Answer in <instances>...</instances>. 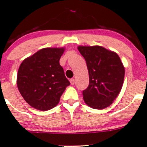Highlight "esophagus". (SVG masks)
<instances>
[{
  "instance_id": "obj_1",
  "label": "esophagus",
  "mask_w": 147,
  "mask_h": 147,
  "mask_svg": "<svg viewBox=\"0 0 147 147\" xmlns=\"http://www.w3.org/2000/svg\"><path fill=\"white\" fill-rule=\"evenodd\" d=\"M69 82H70V84H72V85H74V84H75V79H70V80H69Z\"/></svg>"
}]
</instances>
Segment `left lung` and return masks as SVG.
<instances>
[{"label": "left lung", "mask_w": 147, "mask_h": 147, "mask_svg": "<svg viewBox=\"0 0 147 147\" xmlns=\"http://www.w3.org/2000/svg\"><path fill=\"white\" fill-rule=\"evenodd\" d=\"M78 51L85 59L89 84L82 92L86 105L103 109L113 103L124 82L125 67L115 52L100 46H79Z\"/></svg>", "instance_id": "8db88e82"}]
</instances>
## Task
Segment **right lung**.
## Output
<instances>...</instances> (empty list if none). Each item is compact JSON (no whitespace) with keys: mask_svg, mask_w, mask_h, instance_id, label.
Masks as SVG:
<instances>
[{"mask_svg":"<svg viewBox=\"0 0 147 147\" xmlns=\"http://www.w3.org/2000/svg\"><path fill=\"white\" fill-rule=\"evenodd\" d=\"M64 47L44 48L25 58L18 69L17 85L32 107L41 111L58 104L61 95L70 84L59 61Z\"/></svg>","mask_w":147,"mask_h":147,"instance_id":"right-lung-1","label":"right lung"}]
</instances>
